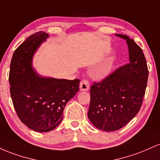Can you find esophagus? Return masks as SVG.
<instances>
[{
	"instance_id": "1",
	"label": "esophagus",
	"mask_w": 160,
	"mask_h": 160,
	"mask_svg": "<svg viewBox=\"0 0 160 160\" xmlns=\"http://www.w3.org/2000/svg\"><path fill=\"white\" fill-rule=\"evenodd\" d=\"M90 88V84L87 80L83 79L80 82V90L82 91H87Z\"/></svg>"
}]
</instances>
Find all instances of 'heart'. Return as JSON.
<instances>
[{"instance_id": "heart-1", "label": "heart", "mask_w": 160, "mask_h": 160, "mask_svg": "<svg viewBox=\"0 0 160 160\" xmlns=\"http://www.w3.org/2000/svg\"><path fill=\"white\" fill-rule=\"evenodd\" d=\"M112 60H109V62H107V63L106 64V65L104 66L101 69H100V75H107V72H108L110 70L111 67H112Z\"/></svg>"}]
</instances>
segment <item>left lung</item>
I'll use <instances>...</instances> for the list:
<instances>
[{"label": "left lung", "instance_id": "8db88e82", "mask_svg": "<svg viewBox=\"0 0 160 160\" xmlns=\"http://www.w3.org/2000/svg\"><path fill=\"white\" fill-rule=\"evenodd\" d=\"M129 61L103 81L91 87L88 116L96 128L105 132L120 129L137 115L143 103L148 68L142 49L127 35Z\"/></svg>", "mask_w": 160, "mask_h": 160}]
</instances>
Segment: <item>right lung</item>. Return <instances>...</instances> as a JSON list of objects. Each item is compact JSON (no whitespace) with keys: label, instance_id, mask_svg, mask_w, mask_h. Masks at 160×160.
<instances>
[{"label":"right lung","instance_id":"1","mask_svg":"<svg viewBox=\"0 0 160 160\" xmlns=\"http://www.w3.org/2000/svg\"><path fill=\"white\" fill-rule=\"evenodd\" d=\"M49 37L44 32L30 35L14 51L9 82L18 117L32 130L48 132L62 122L64 108L79 90V79L42 77L32 66L39 46Z\"/></svg>","mask_w":160,"mask_h":160}]
</instances>
